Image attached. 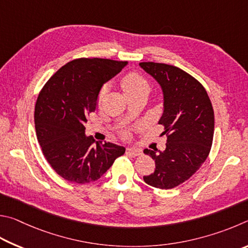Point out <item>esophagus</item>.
Here are the masks:
<instances>
[{
	"instance_id": "34e87169",
	"label": "esophagus",
	"mask_w": 248,
	"mask_h": 248,
	"mask_svg": "<svg viewBox=\"0 0 248 248\" xmlns=\"http://www.w3.org/2000/svg\"><path fill=\"white\" fill-rule=\"evenodd\" d=\"M127 154L134 155V157H137V155H141V150L140 149H137V148H127Z\"/></svg>"
}]
</instances>
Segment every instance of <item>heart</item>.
<instances>
[{
  "label": "heart",
  "mask_w": 248,
  "mask_h": 248,
  "mask_svg": "<svg viewBox=\"0 0 248 248\" xmlns=\"http://www.w3.org/2000/svg\"><path fill=\"white\" fill-rule=\"evenodd\" d=\"M121 86L127 98L140 93H148L150 90V84L147 78L136 72H131L123 76L121 80ZM104 93H106V87H103L100 91L99 100L102 99Z\"/></svg>",
  "instance_id": "obj_1"
}]
</instances>
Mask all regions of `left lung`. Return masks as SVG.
<instances>
[{"label":"left lung","mask_w":248,"mask_h":248,"mask_svg":"<svg viewBox=\"0 0 248 248\" xmlns=\"http://www.w3.org/2000/svg\"><path fill=\"white\" fill-rule=\"evenodd\" d=\"M140 65L161 86L163 113L159 124L168 137L163 151L144 150L155 162V172L144 181L153 187L170 189L187 181L206 161L214 140V108L203 86L183 69L163 63Z\"/></svg>","instance_id":"1"}]
</instances>
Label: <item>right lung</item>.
<instances>
[{
  "instance_id": "right-lung-1",
  "label": "right lung",
  "mask_w": 248,
  "mask_h": 248,
  "mask_svg": "<svg viewBox=\"0 0 248 248\" xmlns=\"http://www.w3.org/2000/svg\"><path fill=\"white\" fill-rule=\"evenodd\" d=\"M127 65L108 59H76L61 67L38 95L34 125L43 155L64 180L86 184L100 179L125 148L85 135L103 84Z\"/></svg>"
}]
</instances>
